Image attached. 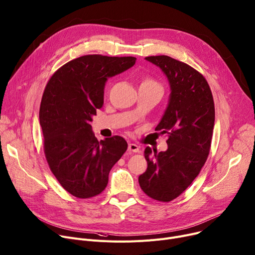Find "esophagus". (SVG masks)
I'll list each match as a JSON object with an SVG mask.
<instances>
[{"instance_id": "obj_1", "label": "esophagus", "mask_w": 255, "mask_h": 255, "mask_svg": "<svg viewBox=\"0 0 255 255\" xmlns=\"http://www.w3.org/2000/svg\"><path fill=\"white\" fill-rule=\"evenodd\" d=\"M140 148L137 144H133V143H129L128 144V151L129 152H139Z\"/></svg>"}]
</instances>
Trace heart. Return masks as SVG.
I'll return each instance as SVG.
<instances>
[{
	"instance_id": "heart-1",
	"label": "heart",
	"mask_w": 255,
	"mask_h": 255,
	"mask_svg": "<svg viewBox=\"0 0 255 255\" xmlns=\"http://www.w3.org/2000/svg\"><path fill=\"white\" fill-rule=\"evenodd\" d=\"M142 84H148V85H157V83L156 82H154L153 80H151V79H146V80H144L143 82H142Z\"/></svg>"
}]
</instances>
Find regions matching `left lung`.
Instances as JSON below:
<instances>
[{"label":"left lung","mask_w":255,"mask_h":255,"mask_svg":"<svg viewBox=\"0 0 255 255\" xmlns=\"http://www.w3.org/2000/svg\"><path fill=\"white\" fill-rule=\"evenodd\" d=\"M170 85L168 106L155 130L168 133V149H145L147 170L139 176L142 190L153 200L170 202L192 183L205 164L213 134L215 109L203 75L167 55L147 56Z\"/></svg>","instance_id":"8db88e82"}]
</instances>
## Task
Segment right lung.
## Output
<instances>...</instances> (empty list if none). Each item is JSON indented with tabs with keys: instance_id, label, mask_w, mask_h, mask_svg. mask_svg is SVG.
<instances>
[{
	"instance_id": "add662e5",
	"label": "right lung",
	"mask_w": 255,
	"mask_h": 255,
	"mask_svg": "<svg viewBox=\"0 0 255 255\" xmlns=\"http://www.w3.org/2000/svg\"><path fill=\"white\" fill-rule=\"evenodd\" d=\"M134 63L132 56H80L59 68L45 87L39 112L45 156L57 181L74 197L100 194L127 151L123 137L99 142L91 123L104 104L108 78Z\"/></svg>"
}]
</instances>
